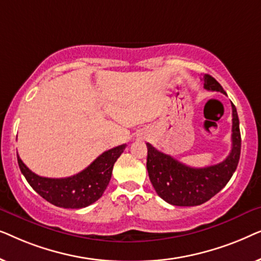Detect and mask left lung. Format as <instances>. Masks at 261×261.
<instances>
[{
  "label": "left lung",
  "instance_id": "1",
  "mask_svg": "<svg viewBox=\"0 0 261 261\" xmlns=\"http://www.w3.org/2000/svg\"><path fill=\"white\" fill-rule=\"evenodd\" d=\"M204 89L227 95L215 78L204 74ZM231 151L223 162L206 167H191L147 144L149 179L160 197L172 205L194 206L209 201L226 187L240 159L241 134L237 108L231 103Z\"/></svg>",
  "mask_w": 261,
  "mask_h": 261
}]
</instances>
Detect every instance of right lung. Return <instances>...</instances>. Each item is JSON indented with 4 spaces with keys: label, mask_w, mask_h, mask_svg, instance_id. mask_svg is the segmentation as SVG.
I'll list each match as a JSON object with an SVG mask.
<instances>
[{
    "label": "right lung",
    "mask_w": 261,
    "mask_h": 261,
    "mask_svg": "<svg viewBox=\"0 0 261 261\" xmlns=\"http://www.w3.org/2000/svg\"><path fill=\"white\" fill-rule=\"evenodd\" d=\"M126 144L103 152L87 169L66 178L40 177L28 169L17 154L21 173L28 184L53 205L67 209H81L92 204L108 187L114 164L122 154Z\"/></svg>",
    "instance_id": "add662e5"
}]
</instances>
